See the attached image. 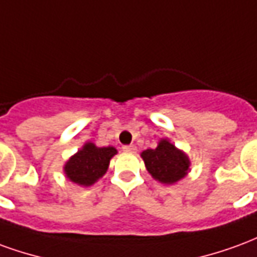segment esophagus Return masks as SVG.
<instances>
[{
	"instance_id": "esophagus-1",
	"label": "esophagus",
	"mask_w": 257,
	"mask_h": 257,
	"mask_svg": "<svg viewBox=\"0 0 257 257\" xmlns=\"http://www.w3.org/2000/svg\"><path fill=\"white\" fill-rule=\"evenodd\" d=\"M122 151H125V153H135V151H136V147L132 145L122 146Z\"/></svg>"
}]
</instances>
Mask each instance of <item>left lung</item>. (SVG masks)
Listing matches in <instances>:
<instances>
[{"label":"left lung","mask_w":257,"mask_h":257,"mask_svg":"<svg viewBox=\"0 0 257 257\" xmlns=\"http://www.w3.org/2000/svg\"><path fill=\"white\" fill-rule=\"evenodd\" d=\"M147 171L161 183L172 184L184 178L189 171L190 161L186 154L178 150L168 140H161L157 149L142 153Z\"/></svg>","instance_id":"obj_1"}]
</instances>
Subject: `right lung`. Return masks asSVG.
Returning <instances> with one entry per match:
<instances>
[{
	"mask_svg": "<svg viewBox=\"0 0 257 257\" xmlns=\"http://www.w3.org/2000/svg\"><path fill=\"white\" fill-rule=\"evenodd\" d=\"M117 153L114 147H96L86 143L82 150L73 156L64 167V172L71 182L90 186L106 173L111 157Z\"/></svg>",
	"mask_w": 257,
	"mask_h": 257,
	"instance_id": "right-lung-1",
	"label": "right lung"
}]
</instances>
